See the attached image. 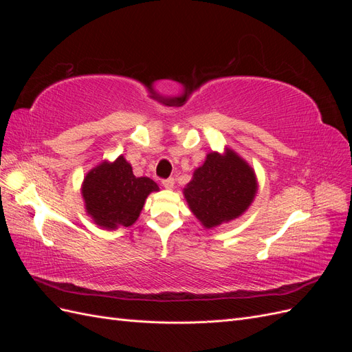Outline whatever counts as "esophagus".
<instances>
[{
	"label": "esophagus",
	"instance_id": "esophagus-1",
	"mask_svg": "<svg viewBox=\"0 0 352 352\" xmlns=\"http://www.w3.org/2000/svg\"><path fill=\"white\" fill-rule=\"evenodd\" d=\"M163 186L167 189H172L175 186V179L173 177H168V179H163Z\"/></svg>",
	"mask_w": 352,
	"mask_h": 352
}]
</instances>
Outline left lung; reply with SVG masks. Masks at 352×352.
Segmentation results:
<instances>
[{
  "instance_id": "obj_1",
  "label": "left lung",
  "mask_w": 352,
  "mask_h": 352,
  "mask_svg": "<svg viewBox=\"0 0 352 352\" xmlns=\"http://www.w3.org/2000/svg\"><path fill=\"white\" fill-rule=\"evenodd\" d=\"M255 190L254 170L239 155L228 151L226 155L210 153L184 194L197 219L210 229L241 216L252 202Z\"/></svg>"
}]
</instances>
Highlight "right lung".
I'll list each match as a JSON object with an SVG mask.
<instances>
[{"label": "right lung", "mask_w": 352, "mask_h": 352, "mask_svg": "<svg viewBox=\"0 0 352 352\" xmlns=\"http://www.w3.org/2000/svg\"><path fill=\"white\" fill-rule=\"evenodd\" d=\"M158 190L150 177H136L120 155L114 163L92 168L83 180L82 195L88 214L105 229L131 226L140 217L146 197Z\"/></svg>", "instance_id": "1"}]
</instances>
